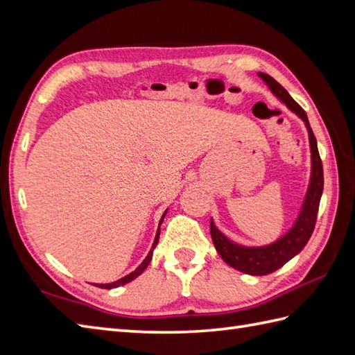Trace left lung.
Listing matches in <instances>:
<instances>
[{
    "label": "left lung",
    "mask_w": 355,
    "mask_h": 355,
    "mask_svg": "<svg viewBox=\"0 0 355 355\" xmlns=\"http://www.w3.org/2000/svg\"><path fill=\"white\" fill-rule=\"evenodd\" d=\"M259 78L266 82L279 101L286 105V108L291 110L294 114L304 120V123L308 130V139H310V149H311V177L308 191L305 195L304 205L297 215V220L294 221L293 227L285 233L284 236L279 238L275 243L262 247H245L233 243L227 236L216 229L215 223L210 220V235L215 244L216 252L220 253L221 258L227 266L233 267L243 273L252 276H263L270 275L285 266L291 258H294L302 248L306 245L308 239L311 238L315 220H318L319 202L323 192V168L322 160L318 149V141L313 134V130L308 122L306 112L302 110L300 105L294 102L288 92L276 82L273 78L266 73H258Z\"/></svg>",
    "instance_id": "1"
}]
</instances>
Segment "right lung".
<instances>
[{"label": "right lung", "instance_id": "add662e5", "mask_svg": "<svg viewBox=\"0 0 355 355\" xmlns=\"http://www.w3.org/2000/svg\"><path fill=\"white\" fill-rule=\"evenodd\" d=\"M166 212H168V210H166ZM166 212H164V214H163V216H162L160 224H158V230H157V235H155V239H154V244H153V247H150V250H149L148 256L145 258V261H143V262L140 263V266L132 271V273L126 275V276H125V277H122V279H119V281H116V282H111V284H94L96 286H99V288H107V290L117 288V286H120V285H125V284H128V282L134 281L135 277H137L139 275H141V273H143V271H145V268L149 266L150 259H153L154 248H155V247H157V244H158V238H160V225H162V223H163V220H164V215H166Z\"/></svg>", "mask_w": 355, "mask_h": 355}]
</instances>
